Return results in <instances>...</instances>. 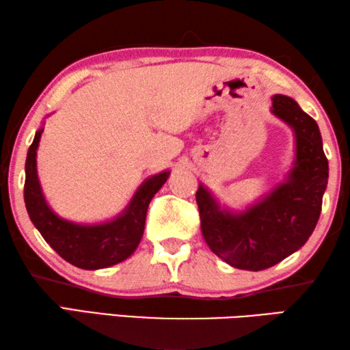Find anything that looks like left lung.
Returning a JSON list of instances; mask_svg holds the SVG:
<instances>
[{"label":"left lung","instance_id":"8db88e82","mask_svg":"<svg viewBox=\"0 0 350 350\" xmlns=\"http://www.w3.org/2000/svg\"><path fill=\"white\" fill-rule=\"evenodd\" d=\"M271 112L293 129L295 167L287 182L242 213L221 210L204 185L196 191L200 230L211 252L236 269L259 271L299 250L315 230L329 162L317 122L293 98L278 94Z\"/></svg>","mask_w":350,"mask_h":350}]
</instances>
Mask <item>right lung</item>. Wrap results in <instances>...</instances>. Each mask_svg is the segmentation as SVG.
I'll return each instance as SVG.
<instances>
[{
    "mask_svg": "<svg viewBox=\"0 0 350 350\" xmlns=\"http://www.w3.org/2000/svg\"><path fill=\"white\" fill-rule=\"evenodd\" d=\"M43 128L35 134L26 159L25 202L29 217L49 244L69 264L85 270L106 269L131 256L144 236L148 205L167 182L170 171L146 179L122 215L109 222L81 225L64 221L49 208L37 176V148Z\"/></svg>",
    "mask_w": 350,
    "mask_h": 350,
    "instance_id": "add662e5",
    "label": "right lung"
}]
</instances>
